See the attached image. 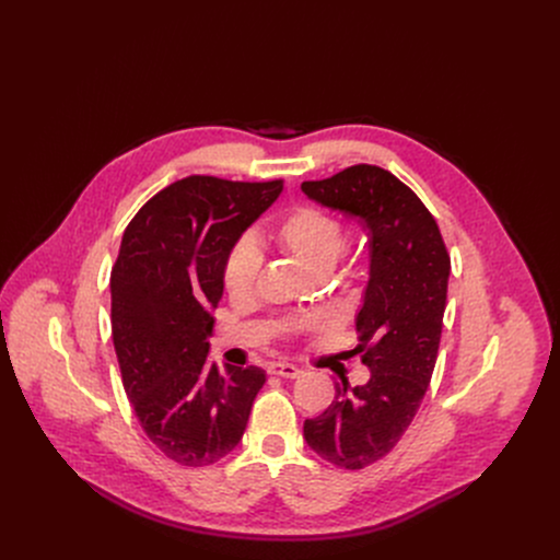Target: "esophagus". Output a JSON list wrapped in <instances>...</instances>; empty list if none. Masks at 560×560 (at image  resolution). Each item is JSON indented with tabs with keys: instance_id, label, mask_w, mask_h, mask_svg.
<instances>
[{
	"instance_id": "34e87169",
	"label": "esophagus",
	"mask_w": 560,
	"mask_h": 560,
	"mask_svg": "<svg viewBox=\"0 0 560 560\" xmlns=\"http://www.w3.org/2000/svg\"><path fill=\"white\" fill-rule=\"evenodd\" d=\"M268 372L275 374V376H283V378H296L301 374V370L296 365H292V363H272L268 368Z\"/></svg>"
}]
</instances>
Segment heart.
Wrapping results in <instances>:
<instances>
[{"mask_svg":"<svg viewBox=\"0 0 560 560\" xmlns=\"http://www.w3.org/2000/svg\"><path fill=\"white\" fill-rule=\"evenodd\" d=\"M277 244L283 253H288L294 261H299L312 275H326L346 248V230L343 223L314 206H303L290 212L275 232ZM261 270V253L253 238L244 236L225 255L223 261V285L230 296L242 299L248 296L259 279ZM332 326L330 316L324 312H310L299 318H290L283 324L288 335H305V332H324Z\"/></svg>","mask_w":560,"mask_h":560,"instance_id":"heart-1","label":"heart"}]
</instances>
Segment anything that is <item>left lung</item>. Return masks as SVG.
Wrapping results in <instances>:
<instances>
[{"label":"left lung","instance_id":"1","mask_svg":"<svg viewBox=\"0 0 560 560\" xmlns=\"http://www.w3.org/2000/svg\"><path fill=\"white\" fill-rule=\"evenodd\" d=\"M301 190L318 206L357 217L370 238V277L354 322V354L370 378L357 387L337 383L330 408L303 423L305 443L324 460L363 469L404 436L428 392L450 255L423 201L378 166H350L324 182H303Z\"/></svg>","mask_w":560,"mask_h":560}]
</instances>
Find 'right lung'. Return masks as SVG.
I'll list each match as a JSON object with an SVG mask.
<instances>
[{"mask_svg": "<svg viewBox=\"0 0 560 560\" xmlns=\"http://www.w3.org/2000/svg\"><path fill=\"white\" fill-rule=\"evenodd\" d=\"M281 182L186 177L128 223L110 275L113 343L128 401L171 460L206 467L242 441L261 368L208 363L232 244L277 201Z\"/></svg>", "mask_w": 560, "mask_h": 560, "instance_id": "right-lung-1", "label": "right lung"}]
</instances>
